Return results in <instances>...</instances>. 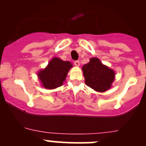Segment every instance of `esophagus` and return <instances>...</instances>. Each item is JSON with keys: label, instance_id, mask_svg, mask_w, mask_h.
I'll return each mask as SVG.
<instances>
[{"label": "esophagus", "instance_id": "1", "mask_svg": "<svg viewBox=\"0 0 146 146\" xmlns=\"http://www.w3.org/2000/svg\"><path fill=\"white\" fill-rule=\"evenodd\" d=\"M74 65L76 66H80V61L79 60H75V61L74 62Z\"/></svg>", "mask_w": 146, "mask_h": 146}]
</instances>
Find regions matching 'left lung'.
Instances as JSON below:
<instances>
[{"label": "left lung", "instance_id": "1", "mask_svg": "<svg viewBox=\"0 0 146 146\" xmlns=\"http://www.w3.org/2000/svg\"><path fill=\"white\" fill-rule=\"evenodd\" d=\"M82 69L86 84L94 90L104 92L111 87L115 78L114 71L103 65L98 58L90 59V62L85 64Z\"/></svg>", "mask_w": 146, "mask_h": 146}]
</instances>
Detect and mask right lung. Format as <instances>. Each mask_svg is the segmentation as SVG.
Listing matches in <instances>:
<instances>
[{
    "label": "right lung",
    "mask_w": 146,
    "mask_h": 146,
    "mask_svg": "<svg viewBox=\"0 0 146 146\" xmlns=\"http://www.w3.org/2000/svg\"><path fill=\"white\" fill-rule=\"evenodd\" d=\"M72 67L70 62L64 61L58 58L50 60L44 69L38 72V76L42 86L47 89H53L62 86L67 73Z\"/></svg>",
    "instance_id": "right-lung-1"
}]
</instances>
